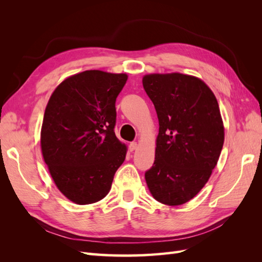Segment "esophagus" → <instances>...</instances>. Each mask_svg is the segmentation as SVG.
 Listing matches in <instances>:
<instances>
[{"label": "esophagus", "instance_id": "34e87169", "mask_svg": "<svg viewBox=\"0 0 262 262\" xmlns=\"http://www.w3.org/2000/svg\"><path fill=\"white\" fill-rule=\"evenodd\" d=\"M138 148V143L137 142H131V143L129 144V149L131 150V152H133L134 149Z\"/></svg>", "mask_w": 262, "mask_h": 262}]
</instances>
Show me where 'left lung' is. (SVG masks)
<instances>
[{
    "label": "left lung",
    "instance_id": "1",
    "mask_svg": "<svg viewBox=\"0 0 262 262\" xmlns=\"http://www.w3.org/2000/svg\"><path fill=\"white\" fill-rule=\"evenodd\" d=\"M143 87L160 124L147 187L158 202L184 204L207 184L223 147L217 100L204 82L180 73L145 75Z\"/></svg>",
    "mask_w": 262,
    "mask_h": 262
}]
</instances>
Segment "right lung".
I'll return each instance as SVG.
<instances>
[{"label":"right lung","mask_w":262,"mask_h":262,"mask_svg":"<svg viewBox=\"0 0 262 262\" xmlns=\"http://www.w3.org/2000/svg\"><path fill=\"white\" fill-rule=\"evenodd\" d=\"M126 74L98 70L70 76L47 105L43 160L55 185L77 204L95 203L109 192L126 147L115 134L116 99Z\"/></svg>","instance_id":"obj_1"}]
</instances>
